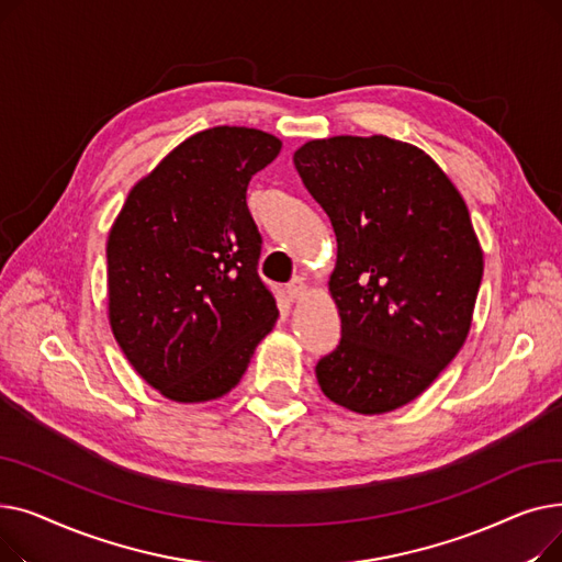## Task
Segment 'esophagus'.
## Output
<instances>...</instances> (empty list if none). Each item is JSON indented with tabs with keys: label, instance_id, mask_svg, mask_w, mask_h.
<instances>
[{
	"label": "esophagus",
	"instance_id": "obj_1",
	"mask_svg": "<svg viewBox=\"0 0 562 562\" xmlns=\"http://www.w3.org/2000/svg\"><path fill=\"white\" fill-rule=\"evenodd\" d=\"M307 291H310V286H307V282H305L303 278H293V280L286 284V296H289L291 301H301L303 296H307Z\"/></svg>",
	"mask_w": 562,
	"mask_h": 562
}]
</instances>
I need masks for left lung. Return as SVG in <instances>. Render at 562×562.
<instances>
[{
	"label": "left lung",
	"instance_id": "8db88e82",
	"mask_svg": "<svg viewBox=\"0 0 562 562\" xmlns=\"http://www.w3.org/2000/svg\"><path fill=\"white\" fill-rule=\"evenodd\" d=\"M293 164L337 236L341 341L316 364L321 392L358 415H385L426 392L462 348L483 278L479 236L460 191L417 145L316 138Z\"/></svg>",
	"mask_w": 562,
	"mask_h": 562
}]
</instances>
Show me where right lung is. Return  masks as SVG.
I'll list each match as a JSON object with an SVG mask.
<instances>
[{
    "mask_svg": "<svg viewBox=\"0 0 562 562\" xmlns=\"http://www.w3.org/2000/svg\"><path fill=\"white\" fill-rule=\"evenodd\" d=\"M280 150L282 140L261 130L198 132L134 184L111 225V333L136 373L170 401L225 396L276 326L246 191Z\"/></svg>",
    "mask_w": 562,
    "mask_h": 562,
    "instance_id": "1",
    "label": "right lung"
}]
</instances>
